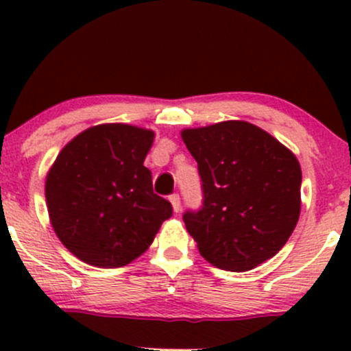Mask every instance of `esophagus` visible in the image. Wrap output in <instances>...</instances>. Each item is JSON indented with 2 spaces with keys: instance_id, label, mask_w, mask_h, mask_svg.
<instances>
[{
  "instance_id": "obj_1",
  "label": "esophagus",
  "mask_w": 351,
  "mask_h": 351,
  "mask_svg": "<svg viewBox=\"0 0 351 351\" xmlns=\"http://www.w3.org/2000/svg\"><path fill=\"white\" fill-rule=\"evenodd\" d=\"M169 202H171V205H173V210L178 214V212L182 210V202H180L178 193H173V195H169Z\"/></svg>"
}]
</instances>
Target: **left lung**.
Masks as SVG:
<instances>
[{"mask_svg": "<svg viewBox=\"0 0 351 351\" xmlns=\"http://www.w3.org/2000/svg\"><path fill=\"white\" fill-rule=\"evenodd\" d=\"M198 165L202 205L183 222L214 267L247 271L289 241L300 214L302 171L275 137L241 120L182 132Z\"/></svg>", "mask_w": 351, "mask_h": 351, "instance_id": "obj_1", "label": "left lung"}]
</instances>
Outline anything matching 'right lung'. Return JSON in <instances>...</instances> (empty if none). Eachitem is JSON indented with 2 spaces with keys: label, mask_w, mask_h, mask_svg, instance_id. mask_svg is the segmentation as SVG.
<instances>
[{
  "label": "right lung",
  "mask_w": 351,
  "mask_h": 351,
  "mask_svg": "<svg viewBox=\"0 0 351 351\" xmlns=\"http://www.w3.org/2000/svg\"><path fill=\"white\" fill-rule=\"evenodd\" d=\"M153 139L151 130L104 123L74 137L56 158L45 182L49 217L61 243L84 263H130L173 215L144 166Z\"/></svg>",
  "instance_id": "1"
}]
</instances>
